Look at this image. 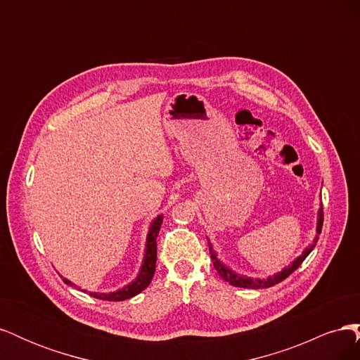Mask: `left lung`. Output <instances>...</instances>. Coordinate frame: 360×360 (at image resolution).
Instances as JSON below:
<instances>
[{
	"label": "left lung",
	"mask_w": 360,
	"mask_h": 360,
	"mask_svg": "<svg viewBox=\"0 0 360 360\" xmlns=\"http://www.w3.org/2000/svg\"><path fill=\"white\" fill-rule=\"evenodd\" d=\"M321 226H323V207H320V210H319L317 236L314 237L312 243H311L308 248H304L302 255H299L296 259H294L288 267H285L284 270L278 271V274H275L274 276H269L267 279H252V278H246V276H242V275H237L236 271H233L231 269H228L225 264L221 263L219 258L216 257V252L213 250L212 243H210V240H209L210 258H212V261H213L214 269L217 270V274H219L221 278H222L224 281H226L228 284H231V285H234V287H240V288H254V290H257V288H269V287H274V285L279 284V282L284 281L285 278H288V276L292 274V271L296 270V269L303 263L304 258H307V257L311 254V250L315 248V245H317L319 234L321 233Z\"/></svg>",
	"instance_id": "left-lung-1"
}]
</instances>
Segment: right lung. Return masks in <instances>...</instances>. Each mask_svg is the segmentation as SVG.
I'll use <instances>...</instances> for the list:
<instances>
[{
  "mask_svg": "<svg viewBox=\"0 0 360 360\" xmlns=\"http://www.w3.org/2000/svg\"><path fill=\"white\" fill-rule=\"evenodd\" d=\"M163 221V216L159 214L156 219L151 222L150 230L147 234V243H146V254H144V259H143V266H141V270L138 276L135 278V281L130 282L126 287L120 288L117 291L112 292H93L90 291V296L101 299V300H110V302H120V300H126L136 296L143 290H146L151 279H153L155 270H156V258H158V249H156V238L160 230V225ZM63 281L66 282L68 285H73L72 282L66 278H63Z\"/></svg>",
  "mask_w": 360,
  "mask_h": 360,
  "instance_id": "obj_1",
  "label": "right lung"
}]
</instances>
